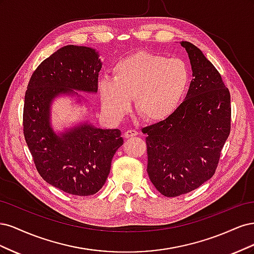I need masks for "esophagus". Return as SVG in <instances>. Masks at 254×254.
Returning a JSON list of instances; mask_svg holds the SVG:
<instances>
[{
	"mask_svg": "<svg viewBox=\"0 0 254 254\" xmlns=\"http://www.w3.org/2000/svg\"><path fill=\"white\" fill-rule=\"evenodd\" d=\"M135 135H137V131L135 129H128L127 131H125V133H124V136L126 137V139H129V137H132Z\"/></svg>",
	"mask_w": 254,
	"mask_h": 254,
	"instance_id": "34e87169",
	"label": "esophagus"
}]
</instances>
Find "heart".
Segmentation results:
<instances>
[{
  "instance_id": "heart-1",
  "label": "heart",
  "mask_w": 254,
  "mask_h": 254,
  "mask_svg": "<svg viewBox=\"0 0 254 254\" xmlns=\"http://www.w3.org/2000/svg\"><path fill=\"white\" fill-rule=\"evenodd\" d=\"M190 83V72L181 59L139 52L113 68V78L99 82L103 109L121 118L136 97V109L152 122L168 119L180 106Z\"/></svg>"
}]
</instances>
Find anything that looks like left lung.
<instances>
[{"label": "left lung", "mask_w": 254, "mask_h": 254, "mask_svg": "<svg viewBox=\"0 0 254 254\" xmlns=\"http://www.w3.org/2000/svg\"><path fill=\"white\" fill-rule=\"evenodd\" d=\"M193 79L170 118L145 127L147 173L159 193L177 197L214 175L231 130V97L219 72L194 44L182 41Z\"/></svg>", "instance_id": "1"}]
</instances>
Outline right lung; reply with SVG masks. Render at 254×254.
I'll return each mask as SVG.
<instances>
[{
    "mask_svg": "<svg viewBox=\"0 0 254 254\" xmlns=\"http://www.w3.org/2000/svg\"><path fill=\"white\" fill-rule=\"evenodd\" d=\"M101 68L94 50L66 45L38 65L25 92L23 134L35 166L48 183L71 195H94L103 188L124 141L120 129L87 124L57 136L50 126V104L72 90L96 92Z\"/></svg>",
    "mask_w": 254,
    "mask_h": 254,
    "instance_id": "1",
    "label": "right lung"
}]
</instances>
